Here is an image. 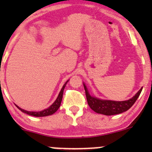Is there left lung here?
I'll list each match as a JSON object with an SVG mask.
<instances>
[{
    "mask_svg": "<svg viewBox=\"0 0 152 152\" xmlns=\"http://www.w3.org/2000/svg\"><path fill=\"white\" fill-rule=\"evenodd\" d=\"M85 92H86L87 102L90 108L95 112L98 114H102L106 116H111V115H115L121 114L127 111L134 105L137 99L139 98L141 92H142L143 87L134 96L132 99L123 102H116V101L110 100H102L92 96L88 93L86 85L83 83Z\"/></svg>",
    "mask_w": 152,
    "mask_h": 152,
    "instance_id": "left-lung-1",
    "label": "left lung"
}]
</instances>
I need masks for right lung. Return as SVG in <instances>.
Segmentation results:
<instances>
[{"label":"right lung","instance_id":"right-lung-1","mask_svg":"<svg viewBox=\"0 0 152 152\" xmlns=\"http://www.w3.org/2000/svg\"><path fill=\"white\" fill-rule=\"evenodd\" d=\"M68 81H66V83H64V86H63L61 90L60 93H59L58 97H57L56 100L55 102H53V104H52L51 106H50L48 109L43 110V111H26V110H24V109H20V108L18 107L17 105H15V106H16L17 108H18L19 110H20L22 112L25 113V114H27L28 115H31V116H36V117H41V116H49V115H52L53 114H54V113H55L57 110L58 109L59 107H60L61 103L62 98H63V94H64V88H65L66 83H67Z\"/></svg>","mask_w":152,"mask_h":152}]
</instances>
